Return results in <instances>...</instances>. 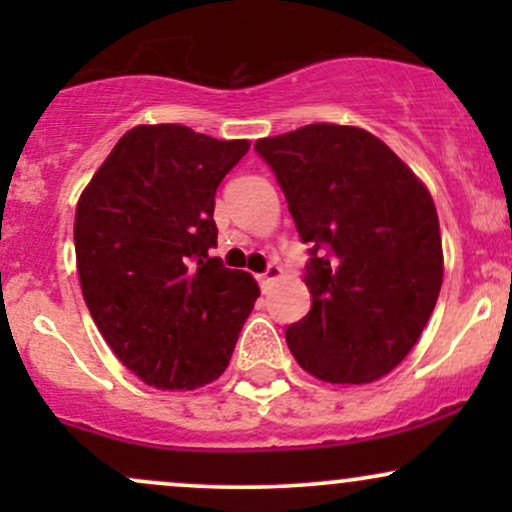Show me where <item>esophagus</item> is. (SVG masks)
Returning a JSON list of instances; mask_svg holds the SVG:
<instances>
[{
	"mask_svg": "<svg viewBox=\"0 0 512 512\" xmlns=\"http://www.w3.org/2000/svg\"><path fill=\"white\" fill-rule=\"evenodd\" d=\"M281 272H284V269H281L279 264L269 262V264H267V269H264V274H260V284H262V289H267V286L272 284L274 279H279Z\"/></svg>",
	"mask_w": 512,
	"mask_h": 512,
	"instance_id": "obj_1",
	"label": "esophagus"
}]
</instances>
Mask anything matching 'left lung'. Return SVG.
<instances>
[{"label": "left lung", "instance_id": "left-lung-1", "mask_svg": "<svg viewBox=\"0 0 512 512\" xmlns=\"http://www.w3.org/2000/svg\"><path fill=\"white\" fill-rule=\"evenodd\" d=\"M308 243L310 313L286 327L298 366L327 383L363 385L402 363L443 284L436 204L378 137L317 122L260 139Z\"/></svg>", "mask_w": 512, "mask_h": 512}]
</instances>
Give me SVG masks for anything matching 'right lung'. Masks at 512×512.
Wrapping results in <instances>:
<instances>
[{"instance_id": "right-lung-1", "label": "right lung", "mask_w": 512, "mask_h": 512, "mask_svg": "<svg viewBox=\"0 0 512 512\" xmlns=\"http://www.w3.org/2000/svg\"><path fill=\"white\" fill-rule=\"evenodd\" d=\"M248 149L182 125H139L76 204V267L93 322L158 390L219 378L260 296L248 272L209 255L216 190Z\"/></svg>"}]
</instances>
